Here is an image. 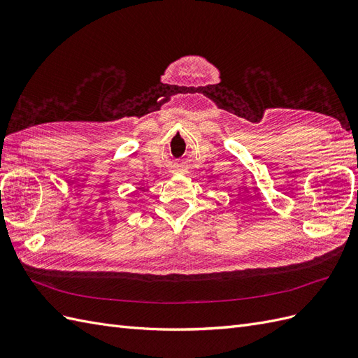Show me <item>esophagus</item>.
<instances>
[{"mask_svg":"<svg viewBox=\"0 0 358 358\" xmlns=\"http://www.w3.org/2000/svg\"><path fill=\"white\" fill-rule=\"evenodd\" d=\"M173 169H171V171L173 173H179V171H182V166H179V164H175V166H171Z\"/></svg>","mask_w":358,"mask_h":358,"instance_id":"obj_1","label":"esophagus"}]
</instances>
